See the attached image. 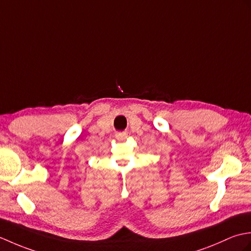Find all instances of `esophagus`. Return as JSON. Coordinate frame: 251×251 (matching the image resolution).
I'll list each match as a JSON object with an SVG mask.
<instances>
[{
	"mask_svg": "<svg viewBox=\"0 0 251 251\" xmlns=\"http://www.w3.org/2000/svg\"><path fill=\"white\" fill-rule=\"evenodd\" d=\"M126 137H127V135L126 134V133H122V134H118V135H117V138H118L119 141H124V140H126Z\"/></svg>",
	"mask_w": 251,
	"mask_h": 251,
	"instance_id": "34e87169",
	"label": "esophagus"
}]
</instances>
